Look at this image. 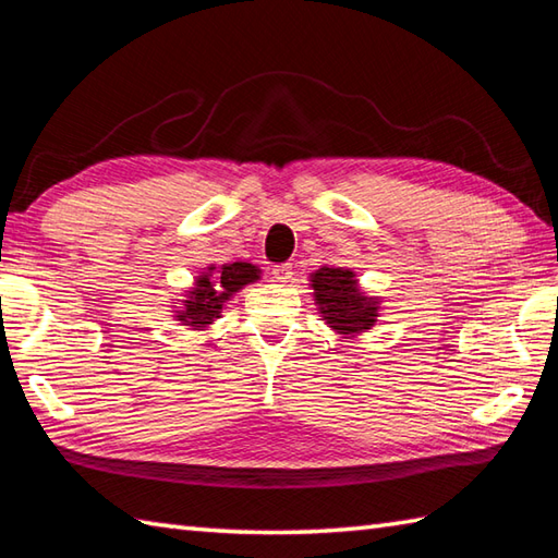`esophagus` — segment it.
I'll use <instances>...</instances> for the list:
<instances>
[{
	"instance_id": "1",
	"label": "esophagus",
	"mask_w": 558,
	"mask_h": 558,
	"mask_svg": "<svg viewBox=\"0 0 558 558\" xmlns=\"http://www.w3.org/2000/svg\"><path fill=\"white\" fill-rule=\"evenodd\" d=\"M292 276H294L292 264H278V266H272V278H276L278 282H282V286H288V282H292Z\"/></svg>"
}]
</instances>
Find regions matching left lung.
Returning <instances> with one entry per match:
<instances>
[{
	"instance_id": "left-lung-1",
	"label": "left lung",
	"mask_w": 558,
	"mask_h": 558,
	"mask_svg": "<svg viewBox=\"0 0 558 558\" xmlns=\"http://www.w3.org/2000/svg\"><path fill=\"white\" fill-rule=\"evenodd\" d=\"M310 282L322 322L333 328L338 336L354 338L366 333L376 324L381 300L364 294L352 270L324 266L312 272Z\"/></svg>"
}]
</instances>
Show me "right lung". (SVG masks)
Here are the masks:
<instances>
[{
  "label": "right lung",
  "instance_id": "right-lung-1",
  "mask_svg": "<svg viewBox=\"0 0 558 558\" xmlns=\"http://www.w3.org/2000/svg\"><path fill=\"white\" fill-rule=\"evenodd\" d=\"M260 278V268L246 260H234V264H222L220 268L208 266L194 280V288H189L182 300H177L174 318L182 326L192 330H206L216 318H220L225 302L232 300L234 292H240L244 286H252Z\"/></svg>",
  "mask_w": 558,
  "mask_h": 558
}]
</instances>
